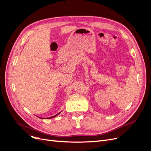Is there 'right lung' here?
I'll return each mask as SVG.
<instances>
[{"label": "right lung", "instance_id": "add662e5", "mask_svg": "<svg viewBox=\"0 0 151 151\" xmlns=\"http://www.w3.org/2000/svg\"><path fill=\"white\" fill-rule=\"evenodd\" d=\"M58 113V114H59ZM58 114H57V115H55V116H51V117H49L48 118H53V117H55V116H57L58 115Z\"/></svg>", "mask_w": 151, "mask_h": 151}]
</instances>
